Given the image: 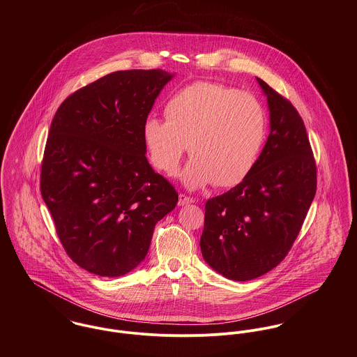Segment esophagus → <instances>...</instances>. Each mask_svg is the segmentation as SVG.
I'll return each mask as SVG.
<instances>
[{"instance_id":"1","label":"esophagus","mask_w":357,"mask_h":357,"mask_svg":"<svg viewBox=\"0 0 357 357\" xmlns=\"http://www.w3.org/2000/svg\"><path fill=\"white\" fill-rule=\"evenodd\" d=\"M194 202H195V201H194L192 198L187 197V195H183V194H180V197H178V204H180V206H184V204H194Z\"/></svg>"}]
</instances>
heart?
<instances>
[{"label": "heart", "mask_w": 357, "mask_h": 357, "mask_svg": "<svg viewBox=\"0 0 357 357\" xmlns=\"http://www.w3.org/2000/svg\"><path fill=\"white\" fill-rule=\"evenodd\" d=\"M167 122L149 118L143 137L153 166L173 176L190 146L194 156L181 178L190 188L234 187L255 167L268 135L262 104L253 95L211 82H194L165 105Z\"/></svg>", "instance_id": "heart-1"}]
</instances>
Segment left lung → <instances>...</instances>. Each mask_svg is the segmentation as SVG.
Returning <instances> with one entry per match:
<instances>
[{
  "instance_id": "left-lung-1",
  "label": "left lung",
  "mask_w": 357,
  "mask_h": 357,
  "mask_svg": "<svg viewBox=\"0 0 357 357\" xmlns=\"http://www.w3.org/2000/svg\"><path fill=\"white\" fill-rule=\"evenodd\" d=\"M269 109V136L253 172L204 206L201 250L227 279L246 282L273 269L300 234L316 194V165L294 105L257 78Z\"/></svg>"
}]
</instances>
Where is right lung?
Returning <instances> with one entry per match:
<instances>
[{"label": "right lung", "instance_id": "1", "mask_svg": "<svg viewBox=\"0 0 357 357\" xmlns=\"http://www.w3.org/2000/svg\"><path fill=\"white\" fill-rule=\"evenodd\" d=\"M174 77L163 70L104 75L57 108L41 167V195L70 258L116 278L149 253L155 224L178 201L147 160L143 128Z\"/></svg>", "mask_w": 357, "mask_h": 357}]
</instances>
